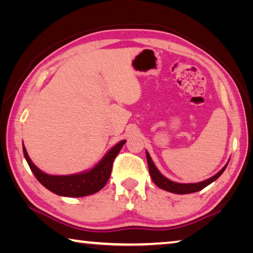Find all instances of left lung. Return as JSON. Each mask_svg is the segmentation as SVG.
I'll return each instance as SVG.
<instances>
[{"label":"left lung","mask_w":253,"mask_h":253,"mask_svg":"<svg viewBox=\"0 0 253 253\" xmlns=\"http://www.w3.org/2000/svg\"><path fill=\"white\" fill-rule=\"evenodd\" d=\"M146 158H147V163H148L149 174H151L153 182L155 183L158 187H161L162 190H165L168 192H170V193H175V194H188V193H194V192H199L201 190H203V188L207 187L209 184H211L212 182L215 181L216 178H219L221 176V174L224 172L226 166H228V164H226L219 173L214 175V176H212L211 178L207 179V181H203L200 183L182 184V183L173 182V181H170V179L166 178L165 176H163V175L160 173V170L156 169L155 164L153 163L148 152H146Z\"/></svg>","instance_id":"obj_1"}]
</instances>
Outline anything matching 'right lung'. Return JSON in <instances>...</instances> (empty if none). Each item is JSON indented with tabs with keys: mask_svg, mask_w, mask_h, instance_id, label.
I'll return each instance as SVG.
<instances>
[{
	"mask_svg": "<svg viewBox=\"0 0 253 253\" xmlns=\"http://www.w3.org/2000/svg\"><path fill=\"white\" fill-rule=\"evenodd\" d=\"M126 140H122L106 154L104 158L95 168L88 172L74 175H49L45 174L33 164L23 145V154L30 169L42 185L54 194L68 196V198H80L100 191L108 182L113 169L114 160L118 155Z\"/></svg>",
	"mask_w": 253,
	"mask_h": 253,
	"instance_id": "add662e5",
	"label": "right lung"
}]
</instances>
